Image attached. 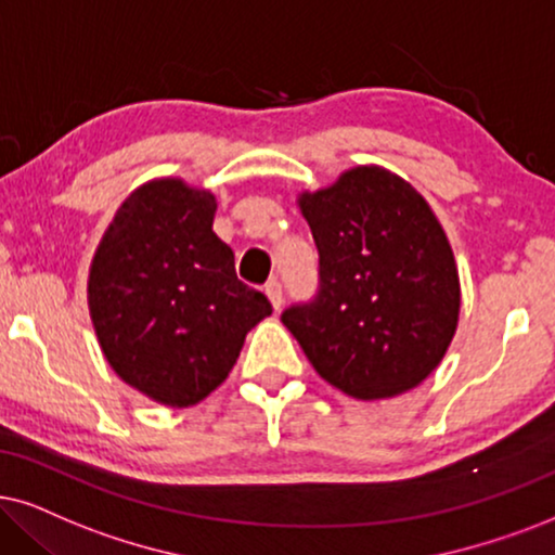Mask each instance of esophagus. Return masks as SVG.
Masks as SVG:
<instances>
[{"mask_svg": "<svg viewBox=\"0 0 555 555\" xmlns=\"http://www.w3.org/2000/svg\"><path fill=\"white\" fill-rule=\"evenodd\" d=\"M266 297L271 299L273 310H279V307H282V301H284V292H282V284H279L276 279H271V282L266 284Z\"/></svg>", "mask_w": 555, "mask_h": 555, "instance_id": "obj_1", "label": "esophagus"}]
</instances>
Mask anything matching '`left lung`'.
<instances>
[{
	"instance_id": "1",
	"label": "left lung",
	"mask_w": 555,
	"mask_h": 555,
	"mask_svg": "<svg viewBox=\"0 0 555 555\" xmlns=\"http://www.w3.org/2000/svg\"><path fill=\"white\" fill-rule=\"evenodd\" d=\"M320 254V284L282 322L325 382L356 399H387L433 374L461 310L459 271L438 217L378 166L350 168L299 196Z\"/></svg>"
}]
</instances>
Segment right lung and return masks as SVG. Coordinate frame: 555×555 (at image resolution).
Here are the masks:
<instances>
[{
    "label": "right lung",
    "mask_w": 555,
    "mask_h": 555,
    "mask_svg": "<svg viewBox=\"0 0 555 555\" xmlns=\"http://www.w3.org/2000/svg\"><path fill=\"white\" fill-rule=\"evenodd\" d=\"M217 202L181 179L135 189L89 269V314L125 384L168 406L202 402L225 382L271 301L235 273L215 235Z\"/></svg>",
    "instance_id": "add662e5"
}]
</instances>
